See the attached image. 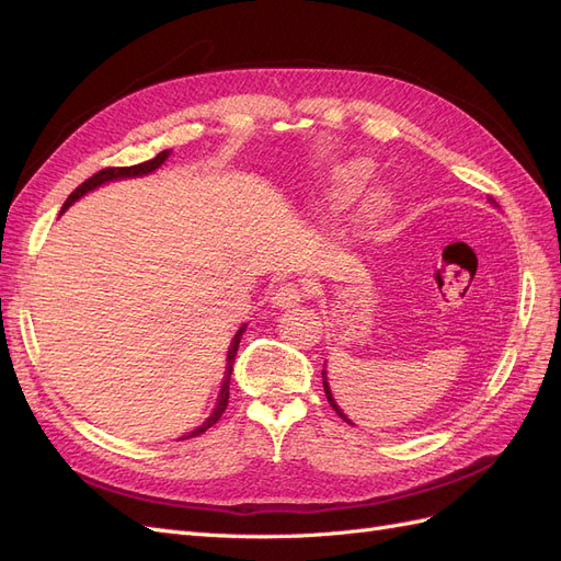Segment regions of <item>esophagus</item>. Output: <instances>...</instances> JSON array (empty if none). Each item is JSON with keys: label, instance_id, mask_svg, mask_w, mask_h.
Returning a JSON list of instances; mask_svg holds the SVG:
<instances>
[{"label": "esophagus", "instance_id": "34e87169", "mask_svg": "<svg viewBox=\"0 0 561 561\" xmlns=\"http://www.w3.org/2000/svg\"><path fill=\"white\" fill-rule=\"evenodd\" d=\"M304 299V290L297 283H280L274 293H271V304L276 309H293Z\"/></svg>", "mask_w": 561, "mask_h": 561}]
</instances>
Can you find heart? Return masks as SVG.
<instances>
[{
	"mask_svg": "<svg viewBox=\"0 0 561 561\" xmlns=\"http://www.w3.org/2000/svg\"><path fill=\"white\" fill-rule=\"evenodd\" d=\"M365 178H367V165L363 161H351V163L336 165L334 173H332V180H330L332 182L330 184L332 196L336 201H342V203L353 198L355 194L360 192ZM383 210H386V198L383 196H371L369 203H367V213L379 215Z\"/></svg>",
	"mask_w": 561,
	"mask_h": 561,
	"instance_id": "b5f03b06",
	"label": "heart"
}]
</instances>
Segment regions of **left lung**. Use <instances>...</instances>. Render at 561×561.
<instances>
[{
	"mask_svg": "<svg viewBox=\"0 0 561 561\" xmlns=\"http://www.w3.org/2000/svg\"><path fill=\"white\" fill-rule=\"evenodd\" d=\"M322 388H325V396H328V402L332 404V410H334L339 416H342L346 423H351V419H348L342 410H339V404H336L334 398H332V390H330V383H328V377H325V369H322Z\"/></svg>",
	"mask_w": 561,
	"mask_h": 561,
	"instance_id": "left-lung-1",
	"label": "left lung"
}]
</instances>
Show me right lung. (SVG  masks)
Returning a JSON list of instances; mask_svg holds the SVG:
<instances>
[{
  "instance_id": "add662e5",
  "label": "right lung",
  "mask_w": 561,
  "mask_h": 561,
  "mask_svg": "<svg viewBox=\"0 0 561 561\" xmlns=\"http://www.w3.org/2000/svg\"><path fill=\"white\" fill-rule=\"evenodd\" d=\"M171 157V149H163L161 154H157L154 159H149V161H145V163H138V165H124V168H103V171H98L93 178H89L87 182H81L77 190L67 196V201L62 203V210H60V215L72 206L75 201H79L83 194H89V192H93V190H98L100 184H105V182H112V180H126V178H140V175H149V173H154L157 168ZM243 332H245V325L233 334V339H231V346H229V351H227V371H225V381H222V388H219V398H217V404H215V410H213V414L201 423V426L196 428V431H192V433H186V435H182L180 439H186V437H196V435H201V433H206L210 426H215V423L219 421V416L225 414V410H227V404H229V381H231V369H233V360H236V351H239V344H241V336H243Z\"/></svg>"
}]
</instances>
